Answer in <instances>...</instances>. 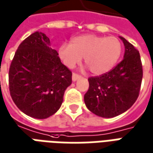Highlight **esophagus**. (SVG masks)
<instances>
[{"mask_svg": "<svg viewBox=\"0 0 153 153\" xmlns=\"http://www.w3.org/2000/svg\"><path fill=\"white\" fill-rule=\"evenodd\" d=\"M80 78H81V75L78 74L73 73V74H72V80H73L74 82V81H76L77 79H80Z\"/></svg>", "mask_w": 153, "mask_h": 153, "instance_id": "1", "label": "esophagus"}]
</instances>
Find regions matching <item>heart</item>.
Instances as JSON below:
<instances>
[{"instance_id":"heart-1","label":"heart","mask_w":153,"mask_h":153,"mask_svg":"<svg viewBox=\"0 0 153 153\" xmlns=\"http://www.w3.org/2000/svg\"><path fill=\"white\" fill-rule=\"evenodd\" d=\"M122 45L115 37L83 34L71 39L70 44H62L58 56L70 69H73L84 57V64L96 75L107 73L120 57Z\"/></svg>"}]
</instances>
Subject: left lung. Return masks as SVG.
Returning a JSON list of instances; mask_svg holds the SVG:
<instances>
[{
	"instance_id": "obj_1",
	"label": "left lung",
	"mask_w": 153,
	"mask_h": 153,
	"mask_svg": "<svg viewBox=\"0 0 153 153\" xmlns=\"http://www.w3.org/2000/svg\"><path fill=\"white\" fill-rule=\"evenodd\" d=\"M120 38L125 45L124 59L109 72L88 78L89 88L84 95L88 109L104 118L115 117L129 109L141 88L143 65L139 52L125 38Z\"/></svg>"
}]
</instances>
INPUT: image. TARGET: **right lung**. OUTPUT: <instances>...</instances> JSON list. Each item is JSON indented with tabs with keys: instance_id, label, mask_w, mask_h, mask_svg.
Instances as JSON below:
<instances>
[{
	"instance_id": "add662e5",
	"label": "right lung",
	"mask_w": 153,
	"mask_h": 153,
	"mask_svg": "<svg viewBox=\"0 0 153 153\" xmlns=\"http://www.w3.org/2000/svg\"><path fill=\"white\" fill-rule=\"evenodd\" d=\"M71 83V71L61 63L46 34L35 32L19 46L10 66L9 88L22 112L36 119L54 115Z\"/></svg>"
}]
</instances>
